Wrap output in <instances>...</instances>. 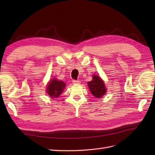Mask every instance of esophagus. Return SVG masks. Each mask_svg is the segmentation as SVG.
<instances>
[{
  "label": "esophagus",
  "instance_id": "obj_1",
  "mask_svg": "<svg viewBox=\"0 0 155 155\" xmlns=\"http://www.w3.org/2000/svg\"><path fill=\"white\" fill-rule=\"evenodd\" d=\"M81 81L79 80H72V83L77 84H80Z\"/></svg>",
  "mask_w": 155,
  "mask_h": 155
}]
</instances>
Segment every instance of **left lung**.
Returning <instances> with one entry per match:
<instances>
[{
  "mask_svg": "<svg viewBox=\"0 0 155 155\" xmlns=\"http://www.w3.org/2000/svg\"><path fill=\"white\" fill-rule=\"evenodd\" d=\"M88 86L89 87L91 93L97 98L103 97L107 91L104 82L102 81L100 77L97 75L93 76V80L88 82Z\"/></svg>",
  "mask_w": 155,
  "mask_h": 155,
  "instance_id": "1",
  "label": "left lung"
}]
</instances>
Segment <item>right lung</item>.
Returning <instances> with one entry per match:
<instances>
[{"mask_svg":"<svg viewBox=\"0 0 155 155\" xmlns=\"http://www.w3.org/2000/svg\"><path fill=\"white\" fill-rule=\"evenodd\" d=\"M65 83L63 81H58L54 78L49 83L47 88V92L51 98H57L63 91Z\"/></svg>","mask_w":155,"mask_h":155,"instance_id":"right-lung-1","label":"right lung"}]
</instances>
